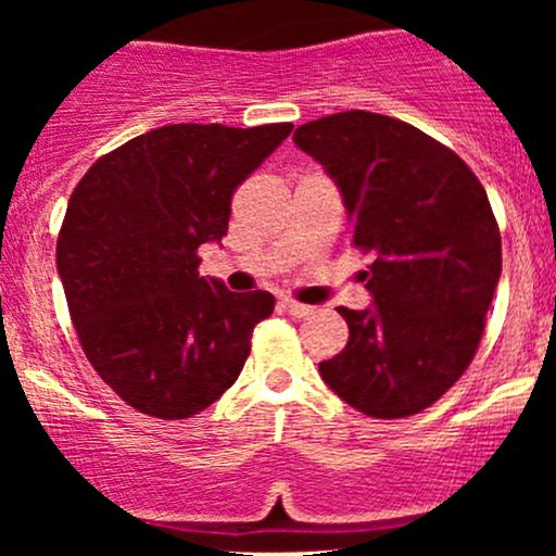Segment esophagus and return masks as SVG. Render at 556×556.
<instances>
[{
    "mask_svg": "<svg viewBox=\"0 0 556 556\" xmlns=\"http://www.w3.org/2000/svg\"><path fill=\"white\" fill-rule=\"evenodd\" d=\"M282 308L287 311V314L290 316H295V318H305V316H311L314 314V305H305V303H298V300H292V298H285L282 300Z\"/></svg>",
    "mask_w": 556,
    "mask_h": 556,
    "instance_id": "34e87169",
    "label": "esophagus"
}]
</instances>
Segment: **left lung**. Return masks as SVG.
I'll return each mask as SVG.
<instances>
[{
    "label": "left lung",
    "instance_id": "8db88e82",
    "mask_svg": "<svg viewBox=\"0 0 556 556\" xmlns=\"http://www.w3.org/2000/svg\"><path fill=\"white\" fill-rule=\"evenodd\" d=\"M292 140L337 182L353 245L374 256L371 308H337L350 340L318 374L363 416L426 410L473 361L500 282L486 190L455 151L384 114H329Z\"/></svg>",
    "mask_w": 556,
    "mask_h": 556
}]
</instances>
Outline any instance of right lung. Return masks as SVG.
I'll list each match as a JSON object with an SVG mask.
<instances>
[{
	"mask_svg": "<svg viewBox=\"0 0 556 556\" xmlns=\"http://www.w3.org/2000/svg\"><path fill=\"white\" fill-rule=\"evenodd\" d=\"M290 130L156 127L101 156L70 195L56 238L70 318L96 374L146 416L206 410L271 316V292L198 277V248L225 238L232 193Z\"/></svg>",
	"mask_w": 556,
	"mask_h": 556,
	"instance_id": "obj_1",
	"label": "right lung"
}]
</instances>
